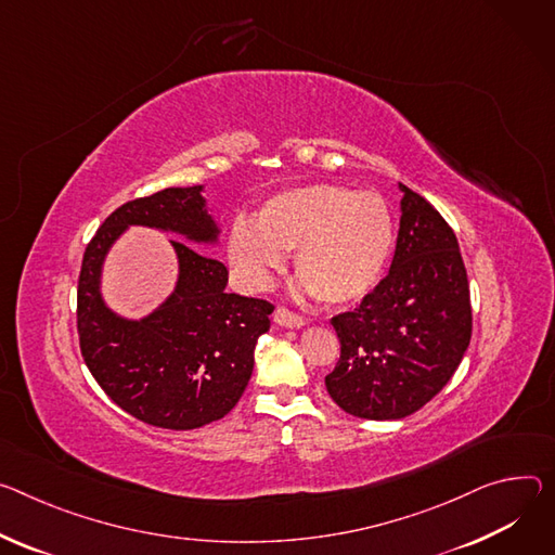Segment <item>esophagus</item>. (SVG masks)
I'll use <instances>...</instances> for the list:
<instances>
[{"label":"esophagus","mask_w":555,"mask_h":555,"mask_svg":"<svg viewBox=\"0 0 555 555\" xmlns=\"http://www.w3.org/2000/svg\"><path fill=\"white\" fill-rule=\"evenodd\" d=\"M274 321H276V325L289 327V330H298V327L306 325L304 317H298V314H294V312H289V310H285V308H279V310L274 312Z\"/></svg>","instance_id":"34e87169"}]
</instances>
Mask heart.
I'll return each mask as SVG.
<instances>
[{
	"label": "heart",
	"instance_id": "heart-1",
	"mask_svg": "<svg viewBox=\"0 0 555 555\" xmlns=\"http://www.w3.org/2000/svg\"><path fill=\"white\" fill-rule=\"evenodd\" d=\"M393 243L396 223L380 194L312 183L270 196L255 223L236 221L225 255L243 287L266 289L294 251L298 289L347 306L380 283Z\"/></svg>",
	"mask_w": 555,
	"mask_h": 555
}]
</instances>
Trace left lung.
I'll list each match as a JSON object with an SVG mask.
<instances>
[{"instance_id": "left-lung-1", "label": "left lung", "mask_w": 555, "mask_h": 555, "mask_svg": "<svg viewBox=\"0 0 555 555\" xmlns=\"http://www.w3.org/2000/svg\"><path fill=\"white\" fill-rule=\"evenodd\" d=\"M400 228L387 276L354 312L332 319L340 359L325 387L367 421L418 412L459 370L472 338L459 238L421 194L398 183Z\"/></svg>"}]
</instances>
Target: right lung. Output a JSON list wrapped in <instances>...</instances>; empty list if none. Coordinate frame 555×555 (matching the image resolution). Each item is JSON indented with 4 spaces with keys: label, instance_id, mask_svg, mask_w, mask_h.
Returning a JSON list of instances; mask_svg holds the SVG:
<instances>
[{
    "label": "right lung",
    "instance_id": "1",
    "mask_svg": "<svg viewBox=\"0 0 555 555\" xmlns=\"http://www.w3.org/2000/svg\"><path fill=\"white\" fill-rule=\"evenodd\" d=\"M130 227L180 238L171 240L173 292L139 320L119 315L103 296L105 259ZM219 245L206 185H190L128 201L86 247L77 289L81 357L111 400L147 425L196 429L223 418L255 370V347L274 308L225 292L228 268L204 251Z\"/></svg>",
    "mask_w": 555,
    "mask_h": 555
}]
</instances>
